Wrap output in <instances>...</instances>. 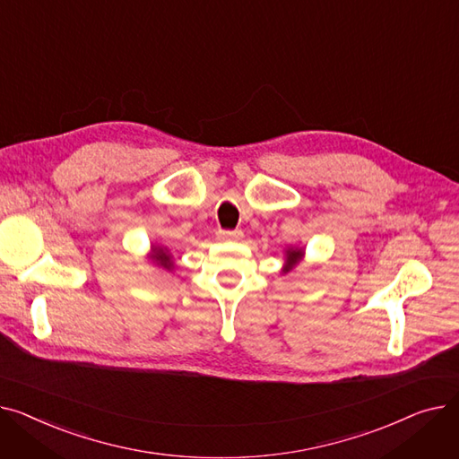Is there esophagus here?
Masks as SVG:
<instances>
[{"instance_id": "34e87169", "label": "esophagus", "mask_w": 459, "mask_h": 459, "mask_svg": "<svg viewBox=\"0 0 459 459\" xmlns=\"http://www.w3.org/2000/svg\"><path fill=\"white\" fill-rule=\"evenodd\" d=\"M219 237L222 240H238L242 237V231L240 230H222V231H219Z\"/></svg>"}]
</instances>
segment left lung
<instances>
[{
	"instance_id": "8db88e82",
	"label": "left lung",
	"mask_w": 459,
	"mask_h": 459,
	"mask_svg": "<svg viewBox=\"0 0 459 459\" xmlns=\"http://www.w3.org/2000/svg\"><path fill=\"white\" fill-rule=\"evenodd\" d=\"M285 255H287V259H285V266H283V273H289V271H292V268L300 263V259L304 257V252L302 250H299V248H289L287 252H285Z\"/></svg>"
}]
</instances>
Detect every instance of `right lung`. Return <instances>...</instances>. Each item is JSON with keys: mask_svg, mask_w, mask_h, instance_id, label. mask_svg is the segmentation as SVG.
I'll return each mask as SVG.
<instances>
[{"mask_svg": "<svg viewBox=\"0 0 459 459\" xmlns=\"http://www.w3.org/2000/svg\"><path fill=\"white\" fill-rule=\"evenodd\" d=\"M152 259L160 266L165 268V271H172L174 268V261H172V255L167 248L163 247H152Z\"/></svg>", "mask_w": 459, "mask_h": 459, "instance_id": "right-lung-1", "label": "right lung"}]
</instances>
